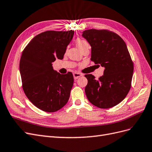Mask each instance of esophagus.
<instances>
[{
	"label": "esophagus",
	"mask_w": 152,
	"mask_h": 152,
	"mask_svg": "<svg viewBox=\"0 0 152 152\" xmlns=\"http://www.w3.org/2000/svg\"><path fill=\"white\" fill-rule=\"evenodd\" d=\"M82 76H83V75L81 74V73H79V72H74V73H73V76H74L75 80H77V78H79L80 77H81Z\"/></svg>",
	"instance_id": "obj_1"
}]
</instances>
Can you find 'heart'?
Listing matches in <instances>:
<instances>
[{"instance_id": "obj_1", "label": "heart", "mask_w": 152, "mask_h": 152, "mask_svg": "<svg viewBox=\"0 0 152 152\" xmlns=\"http://www.w3.org/2000/svg\"><path fill=\"white\" fill-rule=\"evenodd\" d=\"M76 43L77 47L80 50L84 47L89 46L88 43L86 40H83V39H81V38H77L76 40Z\"/></svg>"}]
</instances>
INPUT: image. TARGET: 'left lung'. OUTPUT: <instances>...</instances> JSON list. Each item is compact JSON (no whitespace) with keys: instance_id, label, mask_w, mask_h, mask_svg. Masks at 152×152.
Masks as SVG:
<instances>
[{"instance_id":"1","label":"left lung","mask_w":152,"mask_h":152,"mask_svg":"<svg viewBox=\"0 0 152 152\" xmlns=\"http://www.w3.org/2000/svg\"><path fill=\"white\" fill-rule=\"evenodd\" d=\"M82 37L91 46V60L104 67L99 80L85 75L87 99L99 108H111L125 99L131 88L134 67L128 47L118 35L107 30H88Z\"/></svg>"}]
</instances>
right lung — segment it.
I'll use <instances>...</instances> for the list:
<instances>
[{"label": "right lung", "mask_w": 152, "mask_h": 152, "mask_svg": "<svg viewBox=\"0 0 152 152\" xmlns=\"http://www.w3.org/2000/svg\"><path fill=\"white\" fill-rule=\"evenodd\" d=\"M75 31H47L34 37L24 48L19 63L23 88L28 99L40 110L53 112L69 100L74 83L71 72L61 75L52 62L62 59Z\"/></svg>", "instance_id": "obj_1"}]
</instances>
